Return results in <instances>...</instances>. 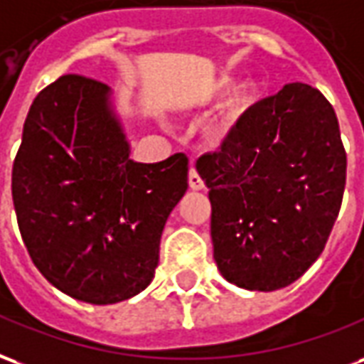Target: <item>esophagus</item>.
Listing matches in <instances>:
<instances>
[{"label": "esophagus", "instance_id": "obj_1", "mask_svg": "<svg viewBox=\"0 0 364 364\" xmlns=\"http://www.w3.org/2000/svg\"><path fill=\"white\" fill-rule=\"evenodd\" d=\"M188 182H190V188L192 190H201L203 188V180H201V176L198 174V171L196 168H190V174H188Z\"/></svg>", "mask_w": 364, "mask_h": 364}]
</instances>
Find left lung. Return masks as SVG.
<instances>
[{"label":"left lung","mask_w":364,"mask_h":364,"mask_svg":"<svg viewBox=\"0 0 364 364\" xmlns=\"http://www.w3.org/2000/svg\"><path fill=\"white\" fill-rule=\"evenodd\" d=\"M196 168L209 188L213 258L229 283L277 291L322 254L343 200L347 155L318 89L289 83L250 106Z\"/></svg>","instance_id":"1"}]
</instances>
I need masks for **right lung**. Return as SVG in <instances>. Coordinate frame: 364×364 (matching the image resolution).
Returning a JSON list of instances; mask_svg holds the SVG:
<instances>
[{"mask_svg":"<svg viewBox=\"0 0 364 364\" xmlns=\"http://www.w3.org/2000/svg\"><path fill=\"white\" fill-rule=\"evenodd\" d=\"M110 87L63 75L31 105L13 163L28 256L77 301L114 304L149 285L164 223L188 190V156L135 163Z\"/></svg>","mask_w":364,"mask_h":364,"instance_id":"right-lung-1","label":"right lung"}]
</instances>
